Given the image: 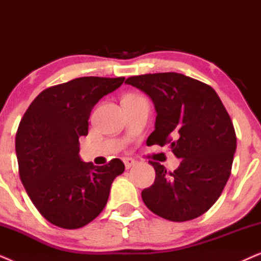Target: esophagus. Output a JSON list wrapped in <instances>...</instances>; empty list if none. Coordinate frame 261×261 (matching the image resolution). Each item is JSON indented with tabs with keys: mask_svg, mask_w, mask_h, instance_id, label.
I'll return each instance as SVG.
<instances>
[{
	"mask_svg": "<svg viewBox=\"0 0 261 261\" xmlns=\"http://www.w3.org/2000/svg\"><path fill=\"white\" fill-rule=\"evenodd\" d=\"M123 163H124V166H126V169H129L135 164V160L132 159V158H123Z\"/></svg>",
	"mask_w": 261,
	"mask_h": 261,
	"instance_id": "obj_1",
	"label": "esophagus"
}]
</instances>
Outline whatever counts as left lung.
<instances>
[{"instance_id":"1","label":"left lung","mask_w":261,"mask_h":261,"mask_svg":"<svg viewBox=\"0 0 261 261\" xmlns=\"http://www.w3.org/2000/svg\"><path fill=\"white\" fill-rule=\"evenodd\" d=\"M154 105L155 129L147 145H170L181 159L173 172L148 162L155 179L141 192L146 206L163 219L183 222L212 208L230 176L237 135L229 114L210 85L177 72L127 78Z\"/></svg>"}]
</instances>
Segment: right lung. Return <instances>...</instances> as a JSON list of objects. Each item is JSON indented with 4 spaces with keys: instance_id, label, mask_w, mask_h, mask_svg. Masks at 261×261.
I'll use <instances>...</instances> for the list:
<instances>
[{
    "instance_id": "obj_1",
    "label": "right lung",
    "mask_w": 261,
    "mask_h": 261,
    "mask_svg": "<svg viewBox=\"0 0 261 261\" xmlns=\"http://www.w3.org/2000/svg\"><path fill=\"white\" fill-rule=\"evenodd\" d=\"M123 81L81 77L47 88L21 120L15 138L21 181L39 213L57 227L77 229L96 219L124 171L117 158L103 166L82 162L78 141L88 135L96 103Z\"/></svg>"
}]
</instances>
